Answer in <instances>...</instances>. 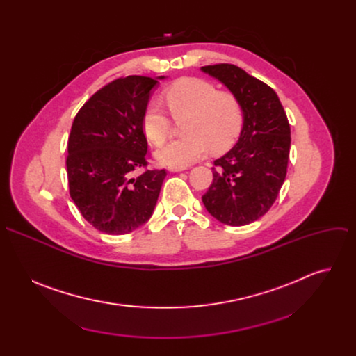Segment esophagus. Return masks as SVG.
I'll list each match as a JSON object with an SVG mask.
<instances>
[{
    "label": "esophagus",
    "mask_w": 356,
    "mask_h": 356,
    "mask_svg": "<svg viewBox=\"0 0 356 356\" xmlns=\"http://www.w3.org/2000/svg\"><path fill=\"white\" fill-rule=\"evenodd\" d=\"M169 172H183L186 170V166H169Z\"/></svg>",
    "instance_id": "1"
}]
</instances>
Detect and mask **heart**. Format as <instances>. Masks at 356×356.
Listing matches in <instances>:
<instances>
[{"label":"heart","instance_id":"b5f03b06","mask_svg":"<svg viewBox=\"0 0 356 356\" xmlns=\"http://www.w3.org/2000/svg\"><path fill=\"white\" fill-rule=\"evenodd\" d=\"M165 101L173 118L183 121L186 136L176 139L158 152V159L166 166H187L207 154L229 147L243 125V113L238 98L218 91L209 81L194 77L180 79L169 86ZM142 131L154 146H162L170 136V120L162 107L152 101L142 114Z\"/></svg>","mask_w":356,"mask_h":356}]
</instances>
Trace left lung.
Wrapping results in <instances>:
<instances>
[{
	"label": "left lung",
	"mask_w": 356,
	"mask_h": 356,
	"mask_svg": "<svg viewBox=\"0 0 356 356\" xmlns=\"http://www.w3.org/2000/svg\"><path fill=\"white\" fill-rule=\"evenodd\" d=\"M201 70L220 80L239 101L243 125L236 145L214 161L213 183L202 195L220 222L241 227L265 216L287 173L290 125L275 90L235 65Z\"/></svg>",
	"instance_id": "8db88e82"
}]
</instances>
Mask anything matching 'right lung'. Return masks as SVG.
<instances>
[{
	"instance_id": "obj_1",
	"label": "right lung",
	"mask_w": 356,
	"mask_h": 356,
	"mask_svg": "<svg viewBox=\"0 0 356 356\" xmlns=\"http://www.w3.org/2000/svg\"><path fill=\"white\" fill-rule=\"evenodd\" d=\"M161 79H117L92 94L73 121L66 159L70 197L104 234H129L155 210L166 170L136 172L147 166L142 114Z\"/></svg>"
}]
</instances>
